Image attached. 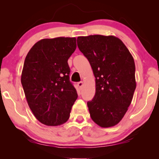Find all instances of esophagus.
I'll use <instances>...</instances> for the list:
<instances>
[{
    "label": "esophagus",
    "instance_id": "esophagus-1",
    "mask_svg": "<svg viewBox=\"0 0 159 159\" xmlns=\"http://www.w3.org/2000/svg\"><path fill=\"white\" fill-rule=\"evenodd\" d=\"M77 85L79 86V88H81L83 86V82H78V83H77Z\"/></svg>",
    "mask_w": 159,
    "mask_h": 159
}]
</instances>
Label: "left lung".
Wrapping results in <instances>:
<instances>
[{"mask_svg":"<svg viewBox=\"0 0 159 159\" xmlns=\"http://www.w3.org/2000/svg\"><path fill=\"white\" fill-rule=\"evenodd\" d=\"M77 46L95 77V94L88 102L90 117L101 127L116 125L127 111L136 88L134 58L116 37H78Z\"/></svg>","mask_w":159,"mask_h":159,"instance_id":"1","label":"left lung"}]
</instances>
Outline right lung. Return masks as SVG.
Wrapping results in <instances>:
<instances>
[{
    "label": "right lung",
    "instance_id": "obj_1",
    "mask_svg": "<svg viewBox=\"0 0 159 159\" xmlns=\"http://www.w3.org/2000/svg\"><path fill=\"white\" fill-rule=\"evenodd\" d=\"M77 48L75 38L43 39L26 56L21 82L36 119L47 126L66 122L77 93L69 81L68 59Z\"/></svg>",
    "mask_w": 159,
    "mask_h": 159
}]
</instances>
